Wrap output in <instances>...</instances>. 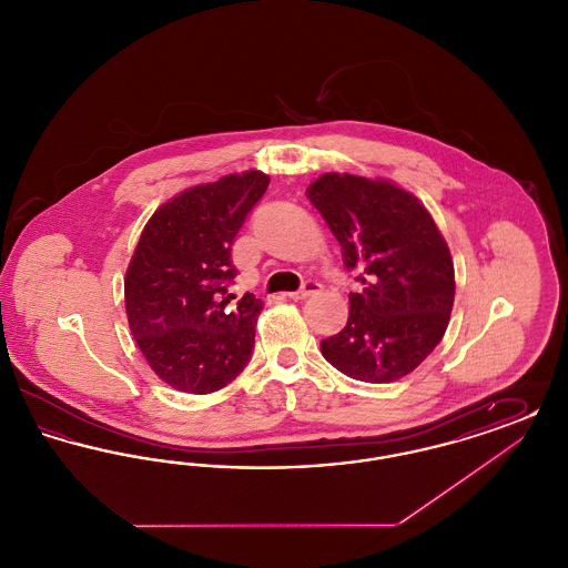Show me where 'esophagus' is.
I'll list each match as a JSON object with an SVG mask.
<instances>
[{"mask_svg":"<svg viewBox=\"0 0 568 568\" xmlns=\"http://www.w3.org/2000/svg\"><path fill=\"white\" fill-rule=\"evenodd\" d=\"M320 290H322V285H320L317 281H306V283L302 285V290H297L294 294H290V297H292V300H306V297L317 294Z\"/></svg>","mask_w":568,"mask_h":568,"instance_id":"obj_1","label":"esophagus"}]
</instances>
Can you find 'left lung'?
<instances>
[{"mask_svg": "<svg viewBox=\"0 0 568 568\" xmlns=\"http://www.w3.org/2000/svg\"><path fill=\"white\" fill-rule=\"evenodd\" d=\"M306 197L359 271L347 325L322 341L325 359L347 377L392 383L440 343L456 296L454 260L428 209L387 179L327 172Z\"/></svg>", "mask_w": 568, "mask_h": 568, "instance_id": "1", "label": "left lung"}]
</instances>
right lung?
Instances as JSON below:
<instances>
[{
  "label": "right lung",
  "instance_id": "add662e5",
  "mask_svg": "<svg viewBox=\"0 0 568 568\" xmlns=\"http://www.w3.org/2000/svg\"><path fill=\"white\" fill-rule=\"evenodd\" d=\"M262 170L176 193L146 221L125 272V313L151 371L185 394H213L248 364L264 302L227 308L232 244L268 190Z\"/></svg>",
  "mask_w": 568,
  "mask_h": 568
}]
</instances>
